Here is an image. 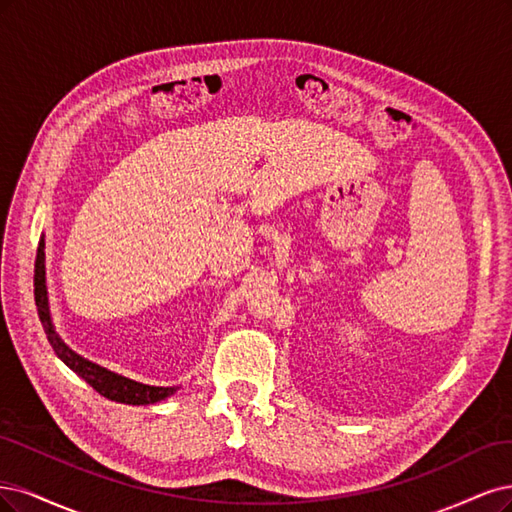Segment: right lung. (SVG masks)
Here are the masks:
<instances>
[{
	"label": "right lung",
	"mask_w": 512,
	"mask_h": 512,
	"mask_svg": "<svg viewBox=\"0 0 512 512\" xmlns=\"http://www.w3.org/2000/svg\"><path fill=\"white\" fill-rule=\"evenodd\" d=\"M34 295H36V306H38V317L42 321L44 332L48 336V342L55 349V353L65 361V366H70L80 378L85 381L108 400L123 402V404H153L163 398H168L176 391V387H151L131 381L121 374H114L102 366L91 364L85 357L76 355L70 351L68 346L61 342L57 336L51 312H48V295H46V276H44V240L38 244V255H36V272H34Z\"/></svg>",
	"instance_id": "obj_1"
}]
</instances>
